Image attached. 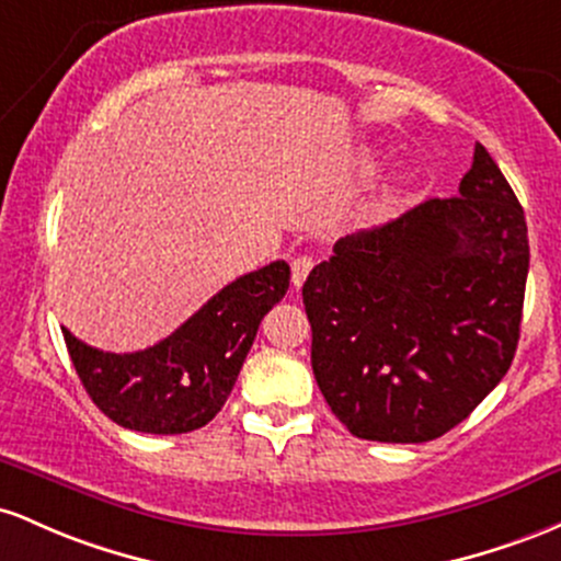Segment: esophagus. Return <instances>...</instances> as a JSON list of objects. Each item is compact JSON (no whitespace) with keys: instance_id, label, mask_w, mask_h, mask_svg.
<instances>
[{"instance_id":"34e87169","label":"esophagus","mask_w":561,"mask_h":561,"mask_svg":"<svg viewBox=\"0 0 561 561\" xmlns=\"http://www.w3.org/2000/svg\"><path fill=\"white\" fill-rule=\"evenodd\" d=\"M312 267H314L312 256H307V254L294 256V260H291V280H294V286L301 288V283L307 280V275L312 273Z\"/></svg>"}]
</instances>
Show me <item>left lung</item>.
Wrapping results in <instances>:
<instances>
[{
	"mask_svg": "<svg viewBox=\"0 0 561 561\" xmlns=\"http://www.w3.org/2000/svg\"><path fill=\"white\" fill-rule=\"evenodd\" d=\"M527 267L525 211L480 142L456 196L339 238L301 286L333 416L376 443L461 424L514 360Z\"/></svg>",
	"mask_w": 561,
	"mask_h": 561,
	"instance_id": "obj_1",
	"label": "left lung"
}]
</instances>
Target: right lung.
Returning <instances> with one entry per match:
<instances>
[{"instance_id":"obj_1","label":"right lung","mask_w":561,"mask_h":561,"mask_svg":"<svg viewBox=\"0 0 561 561\" xmlns=\"http://www.w3.org/2000/svg\"><path fill=\"white\" fill-rule=\"evenodd\" d=\"M291 270L278 260L241 275L172 336L140 352H103L62 329L68 355L94 405L124 430L185 434L222 411L256 329L286 297Z\"/></svg>"}]
</instances>
